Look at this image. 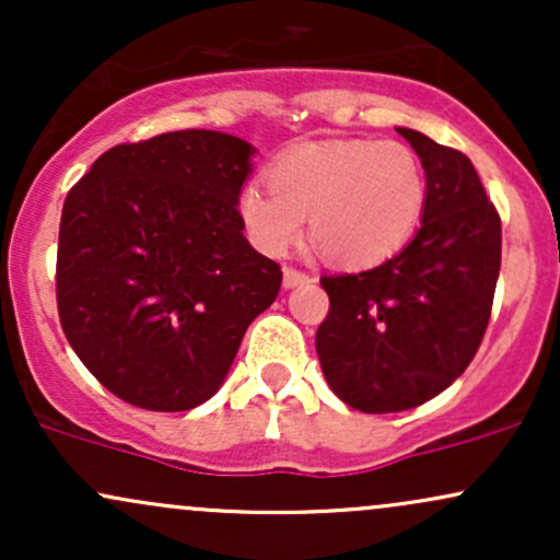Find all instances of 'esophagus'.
Returning a JSON list of instances; mask_svg holds the SVG:
<instances>
[{"instance_id":"esophagus-1","label":"esophagus","mask_w":560,"mask_h":560,"mask_svg":"<svg viewBox=\"0 0 560 560\" xmlns=\"http://www.w3.org/2000/svg\"><path fill=\"white\" fill-rule=\"evenodd\" d=\"M311 281H313L311 273L300 271V268H292V266L284 268V287H287V289L302 287V284H311Z\"/></svg>"}]
</instances>
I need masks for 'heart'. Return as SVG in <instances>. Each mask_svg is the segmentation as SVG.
Here are the masks:
<instances>
[{"label": "heart", "instance_id": "obj_1", "mask_svg": "<svg viewBox=\"0 0 560 560\" xmlns=\"http://www.w3.org/2000/svg\"><path fill=\"white\" fill-rule=\"evenodd\" d=\"M268 186L240 191V218L260 253L281 258L311 234L334 262L365 268L392 258L419 226L427 176L395 139H329L289 150L268 165Z\"/></svg>", "mask_w": 560, "mask_h": 560}]
</instances>
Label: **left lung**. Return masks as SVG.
Here are the masks:
<instances>
[{
  "label": "left lung",
  "mask_w": 560,
  "mask_h": 560,
  "mask_svg": "<svg viewBox=\"0 0 560 560\" xmlns=\"http://www.w3.org/2000/svg\"><path fill=\"white\" fill-rule=\"evenodd\" d=\"M427 171L421 229L395 258L320 276L329 316L316 331L326 382L363 413L432 400L477 355L500 273V215L471 160L397 128Z\"/></svg>",
  "instance_id": "left-lung-1"
}]
</instances>
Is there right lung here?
Wrapping results in <instances>:
<instances>
[{"label": "right lung", "instance_id": "1", "mask_svg": "<svg viewBox=\"0 0 560 560\" xmlns=\"http://www.w3.org/2000/svg\"><path fill=\"white\" fill-rule=\"evenodd\" d=\"M253 144L186 131L126 141L68 191L57 313L81 363L120 400L176 413L226 378L281 268L244 240Z\"/></svg>", "mask_w": 560, "mask_h": 560}]
</instances>
